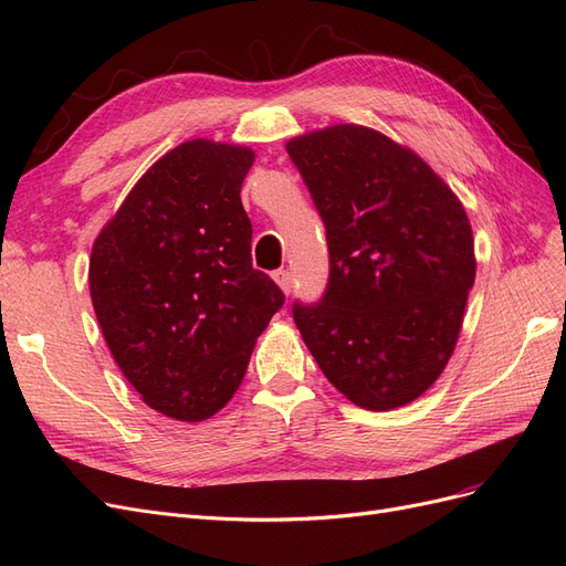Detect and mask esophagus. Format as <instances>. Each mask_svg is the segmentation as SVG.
Listing matches in <instances>:
<instances>
[{
	"label": "esophagus",
	"instance_id": "1",
	"mask_svg": "<svg viewBox=\"0 0 566 566\" xmlns=\"http://www.w3.org/2000/svg\"><path fill=\"white\" fill-rule=\"evenodd\" d=\"M273 281L279 283V287L283 290L285 295L290 293V290H293V276H290V271H287V269H279V271H273Z\"/></svg>",
	"mask_w": 566,
	"mask_h": 566
}]
</instances>
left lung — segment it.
<instances>
[{"mask_svg": "<svg viewBox=\"0 0 566 566\" xmlns=\"http://www.w3.org/2000/svg\"><path fill=\"white\" fill-rule=\"evenodd\" d=\"M285 150L331 254L323 297L293 304L304 345L352 403L416 401L447 368L474 285L465 208L420 156L370 127H325Z\"/></svg>", "mask_w": 566, "mask_h": 566, "instance_id": "1", "label": "left lung"}]
</instances>
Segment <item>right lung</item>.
<instances>
[{"instance_id":"1","label":"right lung","mask_w":566,"mask_h":566,"mask_svg":"<svg viewBox=\"0 0 566 566\" xmlns=\"http://www.w3.org/2000/svg\"><path fill=\"white\" fill-rule=\"evenodd\" d=\"M254 153L208 139L163 156L101 229L92 304L127 382L158 413L200 422L241 387L285 295L252 266L241 186Z\"/></svg>"}]
</instances>
